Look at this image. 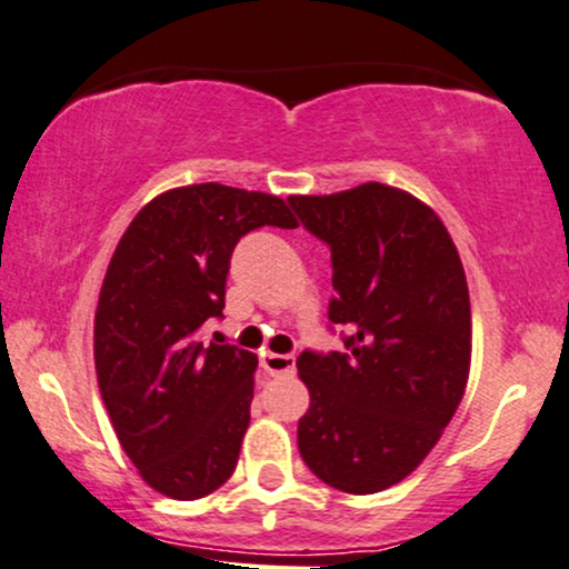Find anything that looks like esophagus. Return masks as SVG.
Returning a JSON list of instances; mask_svg holds the SVG:
<instances>
[{
  "instance_id": "obj_1",
  "label": "esophagus",
  "mask_w": 569,
  "mask_h": 569,
  "mask_svg": "<svg viewBox=\"0 0 569 569\" xmlns=\"http://www.w3.org/2000/svg\"><path fill=\"white\" fill-rule=\"evenodd\" d=\"M262 368L270 376H291L297 370V359H293V355H268L262 359Z\"/></svg>"
}]
</instances>
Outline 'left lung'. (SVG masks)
Masks as SVG:
<instances>
[{"mask_svg":"<svg viewBox=\"0 0 569 569\" xmlns=\"http://www.w3.org/2000/svg\"><path fill=\"white\" fill-rule=\"evenodd\" d=\"M330 247V322L347 351H301L309 409L299 455L343 493L397 486L430 455L470 376L472 322L465 268L426 201L386 183L289 197Z\"/></svg>","mask_w":569,"mask_h":569,"instance_id":"left-lung-1","label":"left lung"}]
</instances>
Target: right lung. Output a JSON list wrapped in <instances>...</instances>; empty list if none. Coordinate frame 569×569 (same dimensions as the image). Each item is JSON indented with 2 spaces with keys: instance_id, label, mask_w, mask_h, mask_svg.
<instances>
[{
  "instance_id": "1",
  "label": "right lung",
  "mask_w": 569,
  "mask_h": 569,
  "mask_svg": "<svg viewBox=\"0 0 569 569\" xmlns=\"http://www.w3.org/2000/svg\"><path fill=\"white\" fill-rule=\"evenodd\" d=\"M297 228L280 197L222 183L170 189L143 204L114 249L93 318V362L128 459L154 491L193 501L233 476L257 357L204 343L226 307L241 236Z\"/></svg>"
}]
</instances>
